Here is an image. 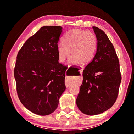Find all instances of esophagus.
I'll return each mask as SVG.
<instances>
[{"mask_svg": "<svg viewBox=\"0 0 134 134\" xmlns=\"http://www.w3.org/2000/svg\"><path fill=\"white\" fill-rule=\"evenodd\" d=\"M82 71H83V69H80V72H81V74L82 73ZM71 84V82L68 81V80H66V79L65 80V85H66V87H69V85H70Z\"/></svg>", "mask_w": 134, "mask_h": 134, "instance_id": "34e87169", "label": "esophagus"}]
</instances>
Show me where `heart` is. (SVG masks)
Masks as SVG:
<instances>
[{
	"instance_id": "b5f03b06",
	"label": "heart",
	"mask_w": 134,
	"mask_h": 134,
	"mask_svg": "<svg viewBox=\"0 0 134 134\" xmlns=\"http://www.w3.org/2000/svg\"><path fill=\"white\" fill-rule=\"evenodd\" d=\"M63 42L57 46L58 60L65 62L72 54L70 62L74 65L88 64L94 59L98 49L96 35L90 31L73 29L63 36Z\"/></svg>"
}]
</instances>
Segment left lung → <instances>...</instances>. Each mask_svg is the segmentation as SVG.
Listing matches in <instances>:
<instances>
[{
	"label": "left lung",
	"mask_w": 134,
	"mask_h": 134,
	"mask_svg": "<svg viewBox=\"0 0 134 134\" xmlns=\"http://www.w3.org/2000/svg\"><path fill=\"white\" fill-rule=\"evenodd\" d=\"M98 46L94 59L83 71V82L76 99L79 109L88 115L103 113L118 97L121 74L116 51L107 35L93 27Z\"/></svg>",
	"instance_id": "obj_1"
}]
</instances>
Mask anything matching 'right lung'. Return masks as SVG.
I'll return each mask as SVG.
<instances>
[{
  "instance_id": "obj_1",
  "label": "right lung",
  "mask_w": 134,
  "mask_h": 134,
  "mask_svg": "<svg viewBox=\"0 0 134 134\" xmlns=\"http://www.w3.org/2000/svg\"><path fill=\"white\" fill-rule=\"evenodd\" d=\"M60 26L42 27L18 52L14 76L20 101L36 115L55 110L66 89V66L58 62L57 51Z\"/></svg>"
}]
</instances>
